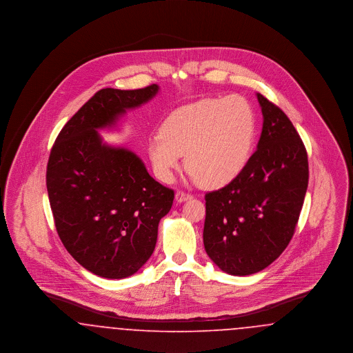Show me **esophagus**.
<instances>
[{
    "label": "esophagus",
    "instance_id": "1",
    "mask_svg": "<svg viewBox=\"0 0 353 353\" xmlns=\"http://www.w3.org/2000/svg\"><path fill=\"white\" fill-rule=\"evenodd\" d=\"M190 199H192V194H189V193H185L183 190L176 192V201L177 202H184Z\"/></svg>",
    "mask_w": 353,
    "mask_h": 353
}]
</instances>
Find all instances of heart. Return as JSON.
Here are the masks:
<instances>
[{"instance_id":"b5f03b06","label":"heart","mask_w":353,"mask_h":353,"mask_svg":"<svg viewBox=\"0 0 353 353\" xmlns=\"http://www.w3.org/2000/svg\"><path fill=\"white\" fill-rule=\"evenodd\" d=\"M255 137L250 101L233 94L196 101L173 111L161 132L148 140V154L160 180L170 183L181 167L206 188L230 184L246 168Z\"/></svg>"}]
</instances>
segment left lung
I'll return each instance as SVG.
<instances>
[{
	"label": "left lung",
	"mask_w": 353,
	"mask_h": 353,
	"mask_svg": "<svg viewBox=\"0 0 353 353\" xmlns=\"http://www.w3.org/2000/svg\"><path fill=\"white\" fill-rule=\"evenodd\" d=\"M263 115L261 139L242 173L205 194L203 246L230 275L266 269L287 248L308 186L302 139L285 112L256 94Z\"/></svg>",
	"instance_id": "1"
}]
</instances>
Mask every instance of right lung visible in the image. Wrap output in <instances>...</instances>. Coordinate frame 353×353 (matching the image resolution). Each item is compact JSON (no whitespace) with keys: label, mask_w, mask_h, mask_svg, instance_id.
<instances>
[{"label":"right lung","mask_w":353,"mask_h":353,"mask_svg":"<svg viewBox=\"0 0 353 353\" xmlns=\"http://www.w3.org/2000/svg\"><path fill=\"white\" fill-rule=\"evenodd\" d=\"M103 88L68 120L48 163L46 185L58 235L84 269L108 279L134 275L152 255L174 192L157 183L134 152L103 143L127 110L157 94Z\"/></svg>","instance_id":"obj_1"}]
</instances>
